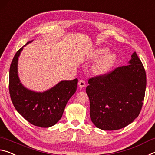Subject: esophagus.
<instances>
[{
	"label": "esophagus",
	"instance_id": "34e87169",
	"mask_svg": "<svg viewBox=\"0 0 155 155\" xmlns=\"http://www.w3.org/2000/svg\"><path fill=\"white\" fill-rule=\"evenodd\" d=\"M78 86H79V87H80V88H83V87H86L85 81L84 80H82V79L80 80L79 82H78Z\"/></svg>",
	"mask_w": 155,
	"mask_h": 155
}]
</instances>
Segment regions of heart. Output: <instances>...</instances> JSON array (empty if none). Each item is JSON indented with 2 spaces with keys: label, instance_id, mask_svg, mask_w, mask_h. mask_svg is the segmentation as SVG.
I'll list each match as a JSON object with an SVG mask.
<instances>
[{
  "label": "heart",
  "instance_id": "heart-1",
  "mask_svg": "<svg viewBox=\"0 0 155 155\" xmlns=\"http://www.w3.org/2000/svg\"><path fill=\"white\" fill-rule=\"evenodd\" d=\"M107 52L108 49L106 48H98L93 52L92 57L95 59L104 55L96 62L94 66V71L98 74H102V73L107 72L112 67L115 62L116 59L115 54L111 52L107 53Z\"/></svg>",
  "mask_w": 155,
  "mask_h": 155
}]
</instances>
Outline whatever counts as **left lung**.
<instances>
[{
    "mask_svg": "<svg viewBox=\"0 0 155 155\" xmlns=\"http://www.w3.org/2000/svg\"><path fill=\"white\" fill-rule=\"evenodd\" d=\"M127 66L91 78L86 91L90 117L98 128L115 130L131 124L140 113L146 88V75L134 52Z\"/></svg>",
    "mask_w": 155,
    "mask_h": 155,
    "instance_id": "left-lung-1",
    "label": "left lung"
}]
</instances>
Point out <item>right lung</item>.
<instances>
[{"label":"right lung","instance_id":"add662e5","mask_svg":"<svg viewBox=\"0 0 155 155\" xmlns=\"http://www.w3.org/2000/svg\"><path fill=\"white\" fill-rule=\"evenodd\" d=\"M31 42H28L25 46ZM22 49L16 52L10 66L9 90L11 100L16 110L29 123L42 128L51 127L62 117L68 100L77 89L78 80L77 78L62 80L42 93L26 88L18 75V60Z\"/></svg>","mask_w":155,"mask_h":155}]
</instances>
